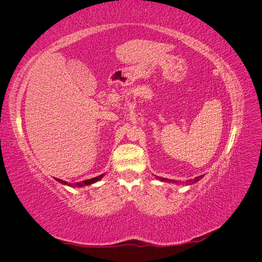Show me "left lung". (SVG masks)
Wrapping results in <instances>:
<instances>
[{
    "mask_svg": "<svg viewBox=\"0 0 262 262\" xmlns=\"http://www.w3.org/2000/svg\"><path fill=\"white\" fill-rule=\"evenodd\" d=\"M203 176L204 175H201V176H198V177H195L194 179H190V180H188L187 182H186V185H193V184H195V182H198L199 181L201 178H203ZM157 179H160L161 181H164V182H172V184H177V180H172V179H167V178H162V177H156Z\"/></svg>",
    "mask_w": 262,
    "mask_h": 262,
    "instance_id": "8db88e82",
    "label": "left lung"
}]
</instances>
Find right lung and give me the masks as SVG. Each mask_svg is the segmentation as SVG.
<instances>
[{
  "instance_id": "right-lung-1",
  "label": "right lung",
  "mask_w": 262,
  "mask_h": 262,
  "mask_svg": "<svg viewBox=\"0 0 262 262\" xmlns=\"http://www.w3.org/2000/svg\"><path fill=\"white\" fill-rule=\"evenodd\" d=\"M104 176H105V175H104V173H102V175H99V176H97V177H94V178H92V179H87V180H84V181H81V182H76V184H69L68 181L61 180V179H59V178H55V180L59 181L60 184H62V185H67V186H70V187H85V186H90V185L95 184V182L99 181Z\"/></svg>"
}]
</instances>
